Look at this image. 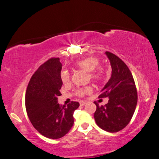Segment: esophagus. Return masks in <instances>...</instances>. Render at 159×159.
Wrapping results in <instances>:
<instances>
[{"mask_svg":"<svg viewBox=\"0 0 159 159\" xmlns=\"http://www.w3.org/2000/svg\"><path fill=\"white\" fill-rule=\"evenodd\" d=\"M85 104H86V102H84V101H80V106H84V105Z\"/></svg>","mask_w":159,"mask_h":159,"instance_id":"obj_1","label":"esophagus"}]
</instances>
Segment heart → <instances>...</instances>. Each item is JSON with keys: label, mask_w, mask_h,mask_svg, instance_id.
I'll use <instances>...</instances> for the list:
<instances>
[{"label": "heart", "mask_w": 159, "mask_h": 159, "mask_svg": "<svg viewBox=\"0 0 159 159\" xmlns=\"http://www.w3.org/2000/svg\"><path fill=\"white\" fill-rule=\"evenodd\" d=\"M99 61L96 57H87L78 61L76 63V66L78 69L82 70L88 73V77L92 81L98 82L102 80L103 76V70L101 67H96L98 65ZM61 80L63 83H68L70 81L69 72L64 70L61 74ZM92 91V88L90 86L82 88V89L77 90L76 91V94L79 96H84L85 94L90 93Z\"/></svg>", "instance_id": "b5f03b06"}]
</instances>
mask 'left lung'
Instances as JSON below:
<instances>
[{
  "mask_svg": "<svg viewBox=\"0 0 159 159\" xmlns=\"http://www.w3.org/2000/svg\"><path fill=\"white\" fill-rule=\"evenodd\" d=\"M105 54L112 67L110 79L101 90L99 98L108 97L104 106L96 102L94 118L101 129L117 132L129 124L137 104V92L131 71L120 58L110 52Z\"/></svg>",
  "mask_w": 159,
  "mask_h": 159,
  "instance_id": "left-lung-1",
  "label": "left lung"
}]
</instances>
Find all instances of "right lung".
<instances>
[{
  "label": "right lung",
  "instance_id": "obj_1",
  "mask_svg": "<svg viewBox=\"0 0 159 159\" xmlns=\"http://www.w3.org/2000/svg\"><path fill=\"white\" fill-rule=\"evenodd\" d=\"M60 58L52 57L43 63L34 74L25 94V107L32 125L41 134L49 139H59L69 132L74 124V112L77 102L60 105L63 82Z\"/></svg>",
  "mask_w": 159,
  "mask_h": 159
}]
</instances>
